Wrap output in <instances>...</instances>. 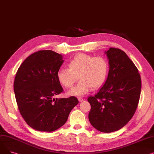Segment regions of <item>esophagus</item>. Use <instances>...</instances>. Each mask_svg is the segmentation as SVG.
I'll return each instance as SVG.
<instances>
[{
	"label": "esophagus",
	"mask_w": 154,
	"mask_h": 154,
	"mask_svg": "<svg viewBox=\"0 0 154 154\" xmlns=\"http://www.w3.org/2000/svg\"><path fill=\"white\" fill-rule=\"evenodd\" d=\"M78 100H79V102H82V101H84L85 99H83V98H82V97H78Z\"/></svg>",
	"instance_id": "obj_1"
}]
</instances>
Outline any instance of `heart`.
Returning <instances> with one entry per match:
<instances>
[{"instance_id":"obj_1","label":"heart","mask_w":154,"mask_h":154,"mask_svg":"<svg viewBox=\"0 0 154 154\" xmlns=\"http://www.w3.org/2000/svg\"><path fill=\"white\" fill-rule=\"evenodd\" d=\"M68 66L69 69H59L57 77L62 86L70 88L79 77V83L67 92L71 96H84L92 87H99L106 80L109 71V63L106 59L83 53L75 55L69 62Z\"/></svg>"}]
</instances>
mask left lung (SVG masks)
<instances>
[{"label": "left lung", "mask_w": 154, "mask_h": 154, "mask_svg": "<svg viewBox=\"0 0 154 154\" xmlns=\"http://www.w3.org/2000/svg\"><path fill=\"white\" fill-rule=\"evenodd\" d=\"M105 54L109 64L107 80L87 100L91 106V125L100 132L110 133L122 128L132 118L142 84L138 69L123 51L111 47Z\"/></svg>", "instance_id": "obj_1"}]
</instances>
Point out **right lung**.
<instances>
[{"label": "right lung", "mask_w": 154, "mask_h": 154, "mask_svg": "<svg viewBox=\"0 0 154 154\" xmlns=\"http://www.w3.org/2000/svg\"><path fill=\"white\" fill-rule=\"evenodd\" d=\"M62 59L52 51H39L29 55L16 73L14 91L18 109L26 123L36 131L59 128L79 103L74 96L54 98L63 92L57 77Z\"/></svg>", "instance_id": "obj_1"}]
</instances>
